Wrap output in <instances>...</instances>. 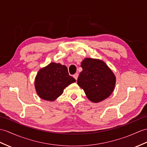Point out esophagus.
I'll return each instance as SVG.
<instances>
[{
    "instance_id": "34e87169",
    "label": "esophagus",
    "mask_w": 147,
    "mask_h": 147,
    "mask_svg": "<svg viewBox=\"0 0 147 147\" xmlns=\"http://www.w3.org/2000/svg\"><path fill=\"white\" fill-rule=\"evenodd\" d=\"M78 77V74H75L74 75V78L75 79H76V80H77Z\"/></svg>"
}]
</instances>
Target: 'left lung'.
<instances>
[{
    "instance_id": "1",
    "label": "left lung",
    "mask_w": 147,
    "mask_h": 147,
    "mask_svg": "<svg viewBox=\"0 0 147 147\" xmlns=\"http://www.w3.org/2000/svg\"><path fill=\"white\" fill-rule=\"evenodd\" d=\"M81 67L83 70L78 76L77 84L84 90L89 100L98 103L112 94L116 77L104 62L85 58L81 63Z\"/></svg>"
}]
</instances>
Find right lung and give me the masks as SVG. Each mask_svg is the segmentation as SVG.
<instances>
[{"label": "right lung", "instance_id": "right-lung-1", "mask_svg": "<svg viewBox=\"0 0 147 147\" xmlns=\"http://www.w3.org/2000/svg\"><path fill=\"white\" fill-rule=\"evenodd\" d=\"M75 82L76 79L69 76L65 65L51 62L39 70L34 85L39 97L53 102L63 94L64 88Z\"/></svg>", "mask_w": 147, "mask_h": 147}]
</instances>
